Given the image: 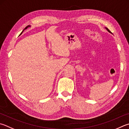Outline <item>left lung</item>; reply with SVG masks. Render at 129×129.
I'll list each match as a JSON object with an SVG mask.
<instances>
[{
  "label": "left lung",
  "instance_id": "left-lung-1",
  "mask_svg": "<svg viewBox=\"0 0 129 129\" xmlns=\"http://www.w3.org/2000/svg\"><path fill=\"white\" fill-rule=\"evenodd\" d=\"M105 29H106L107 30V31H108L109 33H111V31H110V30H109L108 29V28H107V27H105Z\"/></svg>",
  "mask_w": 129,
  "mask_h": 129
}]
</instances>
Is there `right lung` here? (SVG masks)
I'll use <instances>...</instances> for the list:
<instances>
[{
  "instance_id": "add662e5",
  "label": "right lung",
  "mask_w": 129,
  "mask_h": 129,
  "mask_svg": "<svg viewBox=\"0 0 129 129\" xmlns=\"http://www.w3.org/2000/svg\"><path fill=\"white\" fill-rule=\"evenodd\" d=\"M31 27V25H28V26H26V27L25 28V29H24V30H23V31H22L21 32V34H20V35H21V34H22V33H23V32H24V30H26V29H27V28H28V27Z\"/></svg>"
}]
</instances>
